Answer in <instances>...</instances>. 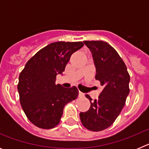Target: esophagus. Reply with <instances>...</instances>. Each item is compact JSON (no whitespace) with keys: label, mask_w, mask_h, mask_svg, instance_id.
<instances>
[{"label":"esophagus","mask_w":149,"mask_h":149,"mask_svg":"<svg viewBox=\"0 0 149 149\" xmlns=\"http://www.w3.org/2000/svg\"><path fill=\"white\" fill-rule=\"evenodd\" d=\"M78 96H79V97H84V93H81V92H79Z\"/></svg>","instance_id":"obj_1"}]
</instances>
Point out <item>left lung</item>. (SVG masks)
Here are the masks:
<instances>
[{
	"mask_svg": "<svg viewBox=\"0 0 149 149\" xmlns=\"http://www.w3.org/2000/svg\"><path fill=\"white\" fill-rule=\"evenodd\" d=\"M93 54L96 68L95 79L103 89L98 98L92 102L90 108L80 113L81 123L92 131H101L115 122L125 104L128 95L130 75L119 54L110 44L103 41H84Z\"/></svg>",
	"mask_w": 149,
	"mask_h": 149,
	"instance_id": "obj_1",
	"label": "left lung"
}]
</instances>
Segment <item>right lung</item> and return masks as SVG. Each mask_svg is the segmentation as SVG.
<instances>
[{"label":"right lung","mask_w":149,"mask_h":149,"mask_svg":"<svg viewBox=\"0 0 149 149\" xmlns=\"http://www.w3.org/2000/svg\"><path fill=\"white\" fill-rule=\"evenodd\" d=\"M82 42H56L39 50L26 63L19 74V100L27 119L39 128L51 129L60 122L65 104L78 96L75 86L56 84V75L65 70L73 53Z\"/></svg>","instance_id":"right-lung-1"}]
</instances>
